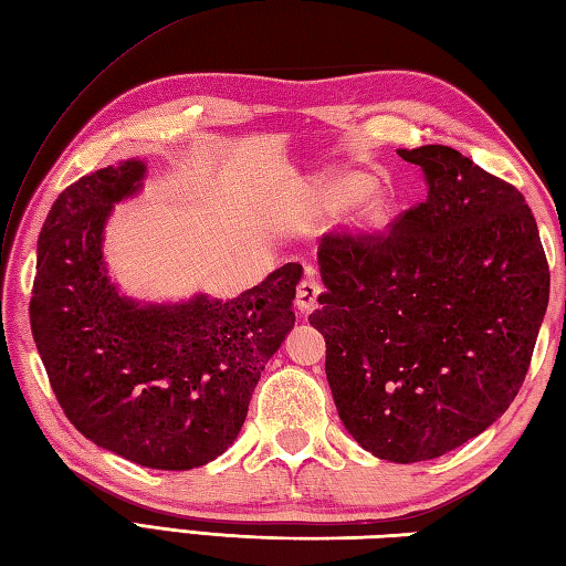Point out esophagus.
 I'll return each mask as SVG.
<instances>
[{"label": "esophagus", "mask_w": 566, "mask_h": 566, "mask_svg": "<svg viewBox=\"0 0 566 566\" xmlns=\"http://www.w3.org/2000/svg\"><path fill=\"white\" fill-rule=\"evenodd\" d=\"M319 293H323V285H319L315 275H305V279L297 283V311H301L303 315L313 313Z\"/></svg>", "instance_id": "obj_1"}]
</instances>
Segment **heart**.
<instances>
[{
    "mask_svg": "<svg viewBox=\"0 0 566 566\" xmlns=\"http://www.w3.org/2000/svg\"><path fill=\"white\" fill-rule=\"evenodd\" d=\"M365 189H367L365 177H339L335 185L327 187V201H333V205H347V201L357 199ZM387 217H389V201L381 195L367 197L357 209V221L367 229L379 227Z\"/></svg>",
    "mask_w": 566,
    "mask_h": 566,
    "instance_id": "b5f03b06",
    "label": "heart"
}]
</instances>
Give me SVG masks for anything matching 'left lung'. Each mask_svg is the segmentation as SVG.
I'll list each match as a JSON object with an SVG mask.
<instances>
[{
    "instance_id": "left-lung-1",
    "label": "left lung",
    "mask_w": 566,
    "mask_h": 566,
    "mask_svg": "<svg viewBox=\"0 0 566 566\" xmlns=\"http://www.w3.org/2000/svg\"><path fill=\"white\" fill-rule=\"evenodd\" d=\"M426 201L381 231H329L311 325L339 419L384 461L449 453L505 413L549 303V265L520 189L453 147L399 150Z\"/></svg>"
}]
</instances>
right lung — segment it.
I'll return each mask as SVG.
<instances>
[{
    "instance_id": "add662e5",
    "label": "right lung",
    "mask_w": 566,
    "mask_h": 566,
    "mask_svg": "<svg viewBox=\"0 0 566 566\" xmlns=\"http://www.w3.org/2000/svg\"><path fill=\"white\" fill-rule=\"evenodd\" d=\"M127 159L73 182L39 237L29 317L51 389L76 429L157 471H189L229 449L249 401L295 323L301 263L233 301L137 305L103 269V223L140 187Z\"/></svg>"
}]
</instances>
